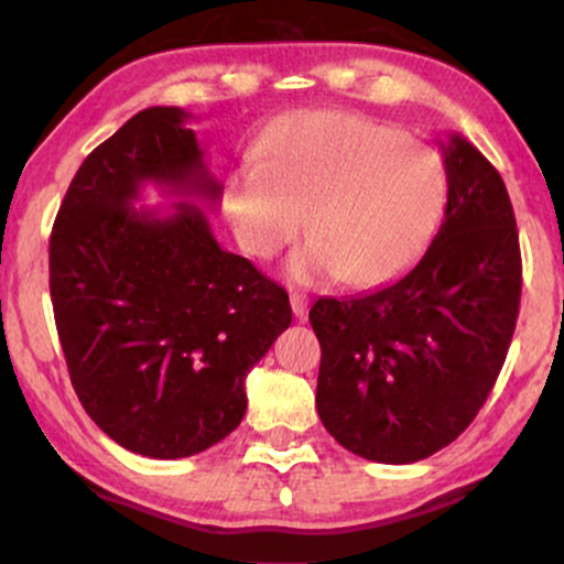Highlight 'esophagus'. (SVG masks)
Masks as SVG:
<instances>
[{
	"label": "esophagus",
	"mask_w": 564,
	"mask_h": 564,
	"mask_svg": "<svg viewBox=\"0 0 564 564\" xmlns=\"http://www.w3.org/2000/svg\"><path fill=\"white\" fill-rule=\"evenodd\" d=\"M307 304H310V300L304 294H300V291H294V294H291V310H294L296 321H307Z\"/></svg>",
	"instance_id": "esophagus-1"
}]
</instances>
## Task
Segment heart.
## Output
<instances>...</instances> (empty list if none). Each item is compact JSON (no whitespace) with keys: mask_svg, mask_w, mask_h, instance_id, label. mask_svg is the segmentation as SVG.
<instances>
[{"mask_svg":"<svg viewBox=\"0 0 564 564\" xmlns=\"http://www.w3.org/2000/svg\"><path fill=\"white\" fill-rule=\"evenodd\" d=\"M445 198L448 177L430 145L368 116L304 111L273 124L257 164L232 172L225 209L254 260L307 228L283 264L291 283L379 286L424 249Z\"/></svg>","mask_w":564,"mask_h":564,"instance_id":"1","label":"heart"}]
</instances>
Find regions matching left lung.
Masks as SVG:
<instances>
[{
  "label": "left lung",
  "instance_id": "8db88e82",
  "mask_svg": "<svg viewBox=\"0 0 564 564\" xmlns=\"http://www.w3.org/2000/svg\"><path fill=\"white\" fill-rule=\"evenodd\" d=\"M440 148L448 204L422 260L377 291L323 296L310 310L318 416L368 462H422L462 435L494 390L520 313L507 185L462 134Z\"/></svg>",
  "mask_w": 564,
  "mask_h": 564
}]
</instances>
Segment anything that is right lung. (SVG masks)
<instances>
[{
    "instance_id": "obj_1",
    "label": "right lung",
    "mask_w": 564,
    "mask_h": 564,
    "mask_svg": "<svg viewBox=\"0 0 564 564\" xmlns=\"http://www.w3.org/2000/svg\"><path fill=\"white\" fill-rule=\"evenodd\" d=\"M174 106L134 113L70 180L50 238V294L70 384L121 448L185 458L246 413V373L291 323L289 294L225 251L200 204L223 185ZM145 184L178 198L134 210Z\"/></svg>"
}]
</instances>
